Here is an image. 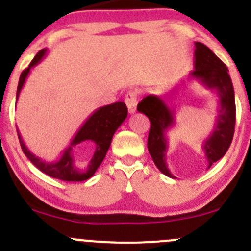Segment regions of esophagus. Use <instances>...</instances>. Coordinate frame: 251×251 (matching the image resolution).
Masks as SVG:
<instances>
[{
	"label": "esophagus",
	"instance_id": "34e87169",
	"mask_svg": "<svg viewBox=\"0 0 251 251\" xmlns=\"http://www.w3.org/2000/svg\"><path fill=\"white\" fill-rule=\"evenodd\" d=\"M125 103L127 105L128 113H135L136 107H137V92L136 91H128L125 96Z\"/></svg>",
	"mask_w": 251,
	"mask_h": 251
}]
</instances>
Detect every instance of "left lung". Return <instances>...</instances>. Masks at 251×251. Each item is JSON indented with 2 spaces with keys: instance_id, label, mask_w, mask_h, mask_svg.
<instances>
[{
  "instance_id": "8db88e82",
  "label": "left lung",
  "mask_w": 251,
  "mask_h": 251,
  "mask_svg": "<svg viewBox=\"0 0 251 251\" xmlns=\"http://www.w3.org/2000/svg\"><path fill=\"white\" fill-rule=\"evenodd\" d=\"M194 70L189 76L201 81L209 90L219 96V111L211 135L204 141L203 151L207 160V169L222 158L233 140L235 126L234 90L228 68L215 53L201 42H196ZM175 91V90H174ZM137 110L148 116L151 128L148 135V151L156 168L164 175L176 178L166 165L168 138L166 131L175 125V109H171L163 97L149 95L138 103Z\"/></svg>"
}]
</instances>
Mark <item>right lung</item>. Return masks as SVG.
<instances>
[{
    "instance_id": "obj_1",
    "label": "right lung",
    "mask_w": 251,
    "mask_h": 251,
    "mask_svg": "<svg viewBox=\"0 0 251 251\" xmlns=\"http://www.w3.org/2000/svg\"><path fill=\"white\" fill-rule=\"evenodd\" d=\"M46 48L40 50V52L35 55L34 59L31 60L29 67L20 74L19 83H18L17 88V100L18 97H19L20 91H22L23 86H24L25 80H26L30 70H31V68H34L35 65H37L41 62L42 58L46 54ZM126 116H127V107H126V104L124 102H116L113 103V104L98 108V109L93 111V113L91 114L90 118L83 123V125L81 126L80 130L77 131V133L75 135V137L73 138L70 146L65 149L59 160L53 161V163H46V161L41 160L39 156L32 154L31 151L27 149V147L25 146L24 141H23L18 128L17 132L23 151H24L25 155L27 156V159H29L39 170H41L42 173L48 175V176L53 177V178L69 182H80L86 181V179H88L90 177H92L93 175H95L96 170L100 168L103 159L105 158V154H107L108 149H109L114 133L118 130L119 126L124 123ZM83 140H92L96 144V151L88 169H78L76 164L74 163L71 151L73 146Z\"/></svg>"
}]
</instances>
